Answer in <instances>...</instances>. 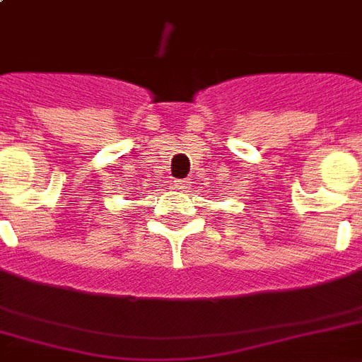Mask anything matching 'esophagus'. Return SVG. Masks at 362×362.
Returning <instances> with one entry per match:
<instances>
[{
    "label": "esophagus",
    "instance_id": "obj_1",
    "mask_svg": "<svg viewBox=\"0 0 362 362\" xmlns=\"http://www.w3.org/2000/svg\"><path fill=\"white\" fill-rule=\"evenodd\" d=\"M176 184L175 186L178 187V189H187V187L192 186V180H189V178H184V180H175Z\"/></svg>",
    "mask_w": 362,
    "mask_h": 362
}]
</instances>
